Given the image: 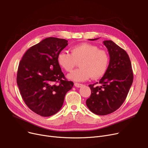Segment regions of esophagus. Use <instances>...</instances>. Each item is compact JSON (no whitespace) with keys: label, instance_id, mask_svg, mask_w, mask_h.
<instances>
[{"label":"esophagus","instance_id":"34e87169","mask_svg":"<svg viewBox=\"0 0 148 148\" xmlns=\"http://www.w3.org/2000/svg\"><path fill=\"white\" fill-rule=\"evenodd\" d=\"M75 86H76V87L77 88H79V87H81V86H82V84H79V83H77V82H75L74 84Z\"/></svg>","mask_w":148,"mask_h":148}]
</instances>
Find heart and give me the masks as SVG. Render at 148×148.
<instances>
[{"label":"heart","mask_w":148,"mask_h":148,"mask_svg":"<svg viewBox=\"0 0 148 148\" xmlns=\"http://www.w3.org/2000/svg\"><path fill=\"white\" fill-rule=\"evenodd\" d=\"M71 54L60 52L57 60L58 65L66 72H71L79 62V69L68 75L75 81H84L90 77L98 79L106 72L109 58L106 51L94 45L82 43L70 48Z\"/></svg>","instance_id":"obj_1"}]
</instances>
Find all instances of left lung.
Instances as JSON below:
<instances>
[{
	"label": "left lung",
	"instance_id": "1",
	"mask_svg": "<svg viewBox=\"0 0 148 148\" xmlns=\"http://www.w3.org/2000/svg\"><path fill=\"white\" fill-rule=\"evenodd\" d=\"M98 38L90 39L97 40ZM110 56L108 70L91 91L86 105L94 114L106 115L115 112L125 101L133 81L131 61L127 52L112 40L103 41Z\"/></svg>",
	"mask_w": 148,
	"mask_h": 148
}]
</instances>
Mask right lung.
<instances>
[{"label": "right lung", "instance_id": "1", "mask_svg": "<svg viewBox=\"0 0 148 148\" xmlns=\"http://www.w3.org/2000/svg\"><path fill=\"white\" fill-rule=\"evenodd\" d=\"M67 42L47 38L30 47L19 63L16 82L22 99L30 109L42 116L57 113L66 94L73 86L65 77L57 60Z\"/></svg>", "mask_w": 148, "mask_h": 148}]
</instances>
